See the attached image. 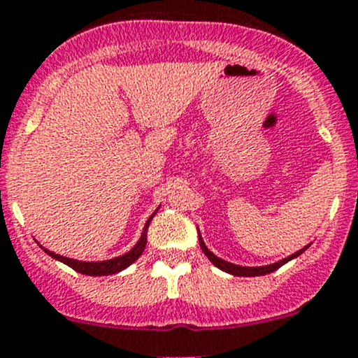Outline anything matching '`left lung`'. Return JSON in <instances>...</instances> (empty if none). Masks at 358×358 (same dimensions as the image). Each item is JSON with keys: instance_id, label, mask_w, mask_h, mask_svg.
Instances as JSON below:
<instances>
[{"instance_id": "left-lung-1", "label": "left lung", "mask_w": 358, "mask_h": 358, "mask_svg": "<svg viewBox=\"0 0 358 358\" xmlns=\"http://www.w3.org/2000/svg\"><path fill=\"white\" fill-rule=\"evenodd\" d=\"M199 245H201V250L204 252V255L208 257V259L213 262V266H217L218 269H222V271L229 273V275H234V276H262V275H269V273L276 271V269H280V267L283 266V264H287L289 260L296 259V257H299L301 253L304 252V250L308 248L310 245H306L304 248H301L299 252L292 253V255H289L287 259L280 260V262H275V264H269V266H260V267H245V266H238V264H231L227 262V260H222L220 257H217L215 253H211L210 250H208V246L204 245L203 238H201L199 234Z\"/></svg>"}]
</instances>
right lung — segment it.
<instances>
[{
  "mask_svg": "<svg viewBox=\"0 0 358 358\" xmlns=\"http://www.w3.org/2000/svg\"><path fill=\"white\" fill-rule=\"evenodd\" d=\"M155 213H157V210H155ZM155 213H152V217L148 218L147 224H145V229H143V232H141L140 241H138L136 245L129 250V252L124 253V255H120V257H115V259L101 260V262H83V260H75V259H69V257L59 255V253L50 252V250L43 248V246H41V248H43L45 253H47V255H50L52 259L61 260L62 264H66V266H69L71 269H75L76 273H82V275H87V276L115 275V273H119V271H122V269H126V267H129L131 264H133L134 260H138V257L143 253L145 245H147L148 225H150L152 218H154Z\"/></svg>",
  "mask_w": 358,
  "mask_h": 358,
  "instance_id": "1",
  "label": "right lung"
}]
</instances>
